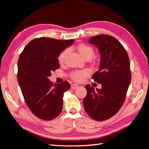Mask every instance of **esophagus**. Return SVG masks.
I'll use <instances>...</instances> for the list:
<instances>
[{"instance_id":"1","label":"esophagus","mask_w":149,"mask_h":149,"mask_svg":"<svg viewBox=\"0 0 149 149\" xmlns=\"http://www.w3.org/2000/svg\"><path fill=\"white\" fill-rule=\"evenodd\" d=\"M71 87L73 89H75L78 88V85H77L76 84H71Z\"/></svg>"}]
</instances>
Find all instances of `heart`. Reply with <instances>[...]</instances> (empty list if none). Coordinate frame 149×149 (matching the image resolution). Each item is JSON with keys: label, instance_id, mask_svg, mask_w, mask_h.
<instances>
[{"label": "heart", "instance_id": "1", "mask_svg": "<svg viewBox=\"0 0 149 149\" xmlns=\"http://www.w3.org/2000/svg\"><path fill=\"white\" fill-rule=\"evenodd\" d=\"M76 49L79 53V55L86 60L90 59L94 55V48L91 46L86 44H79L76 47ZM68 52V49H65L61 52L58 58L59 63H63ZM91 74V70L89 68H84L81 70H74L71 72L70 78L76 82H82Z\"/></svg>", "mask_w": 149, "mask_h": 149}]
</instances>
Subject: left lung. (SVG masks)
Segmentation results:
<instances>
[{
    "instance_id": "1",
    "label": "left lung",
    "mask_w": 149,
    "mask_h": 149,
    "mask_svg": "<svg viewBox=\"0 0 149 149\" xmlns=\"http://www.w3.org/2000/svg\"><path fill=\"white\" fill-rule=\"evenodd\" d=\"M89 42L101 53L99 70L92 79L102 85L101 89L86 86L87 94L83 99L84 109L97 121L106 120L118 112L124 104L131 81L128 54L118 40L111 35L93 36Z\"/></svg>"
}]
</instances>
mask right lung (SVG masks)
<instances>
[{
	"instance_id": "add662e5",
	"label": "right lung",
	"mask_w": 149,
	"mask_h": 149,
	"mask_svg": "<svg viewBox=\"0 0 149 149\" xmlns=\"http://www.w3.org/2000/svg\"><path fill=\"white\" fill-rule=\"evenodd\" d=\"M73 42L35 38L26 45L19 56L17 79L24 100L31 112L42 120H53L61 112L63 94L70 84L67 81L53 84L48 77L53 71L60 68L58 56Z\"/></svg>"
}]
</instances>
